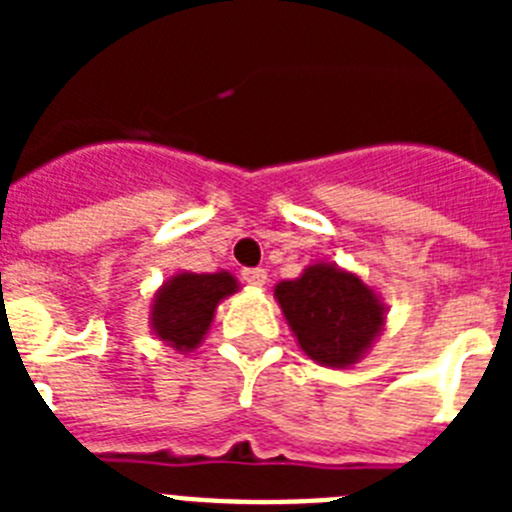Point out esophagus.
<instances>
[{"label": "esophagus", "instance_id": "esophagus-1", "mask_svg": "<svg viewBox=\"0 0 512 512\" xmlns=\"http://www.w3.org/2000/svg\"><path fill=\"white\" fill-rule=\"evenodd\" d=\"M241 277H243V282L251 284V287H264L266 279H269V274H266V269H259V266H256V269H243Z\"/></svg>", "mask_w": 512, "mask_h": 512}]
</instances>
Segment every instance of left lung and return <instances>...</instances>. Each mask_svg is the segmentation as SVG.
Returning a JSON list of instances; mask_svg holds the SVG:
<instances>
[{"mask_svg": "<svg viewBox=\"0 0 512 512\" xmlns=\"http://www.w3.org/2000/svg\"><path fill=\"white\" fill-rule=\"evenodd\" d=\"M274 297L302 351L325 366L359 361L384 325V305L372 289L333 264L307 266L300 279L277 284Z\"/></svg>", "mask_w": 512, "mask_h": 512, "instance_id": "left-lung-1", "label": "left lung"}]
</instances>
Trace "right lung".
Returning <instances> with one entry per match:
<instances>
[{
    "label": "right lung",
    "instance_id": "obj_1",
    "mask_svg": "<svg viewBox=\"0 0 512 512\" xmlns=\"http://www.w3.org/2000/svg\"><path fill=\"white\" fill-rule=\"evenodd\" d=\"M238 284L233 274H179L158 289L153 302L151 325L161 341L171 343L179 351L197 348L215 318L217 302L233 295Z\"/></svg>",
    "mask_w": 512,
    "mask_h": 512
}]
</instances>
